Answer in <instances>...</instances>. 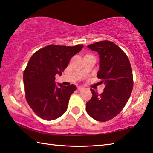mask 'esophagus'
I'll return each instance as SVG.
<instances>
[{
	"label": "esophagus",
	"mask_w": 153,
	"mask_h": 153,
	"mask_svg": "<svg viewBox=\"0 0 153 153\" xmlns=\"http://www.w3.org/2000/svg\"><path fill=\"white\" fill-rule=\"evenodd\" d=\"M77 88H78L79 91H82V90H84L85 89V87H81V86H79L78 87H77Z\"/></svg>",
	"instance_id": "esophagus-1"
}]
</instances>
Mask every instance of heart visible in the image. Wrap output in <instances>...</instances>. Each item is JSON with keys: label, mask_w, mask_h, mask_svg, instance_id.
I'll list each match as a JSON object with an SVG mask.
<instances>
[{"label": "heart", "mask_w": 153, "mask_h": 153, "mask_svg": "<svg viewBox=\"0 0 153 153\" xmlns=\"http://www.w3.org/2000/svg\"><path fill=\"white\" fill-rule=\"evenodd\" d=\"M87 56H89V55H87Z\"/></svg>", "instance_id": "b5f03b06"}]
</instances>
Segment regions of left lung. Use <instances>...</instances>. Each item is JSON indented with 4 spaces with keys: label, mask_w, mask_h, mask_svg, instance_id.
<instances>
[{
    "label": "left lung",
    "mask_w": 153,
    "mask_h": 153,
    "mask_svg": "<svg viewBox=\"0 0 153 153\" xmlns=\"http://www.w3.org/2000/svg\"><path fill=\"white\" fill-rule=\"evenodd\" d=\"M99 54L97 78L106 86L100 95L91 89L92 97L86 104V111L98 121L113 119L126 106L133 89V74L126 54L114 42H97L87 46Z\"/></svg>",
    "instance_id": "left-lung-1"
}]
</instances>
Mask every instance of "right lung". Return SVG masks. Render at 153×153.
Here are the masks:
<instances>
[{
  "label": "right lung",
  "mask_w": 153,
  "mask_h": 153,
  "mask_svg": "<svg viewBox=\"0 0 153 153\" xmlns=\"http://www.w3.org/2000/svg\"><path fill=\"white\" fill-rule=\"evenodd\" d=\"M73 47L50 45L32 55L24 72V85L27 104L41 119L51 121L66 111L70 97L76 89L72 84H56V75H62L70 60L82 49Z\"/></svg>",
  "instance_id": "obj_1"
}]
</instances>
